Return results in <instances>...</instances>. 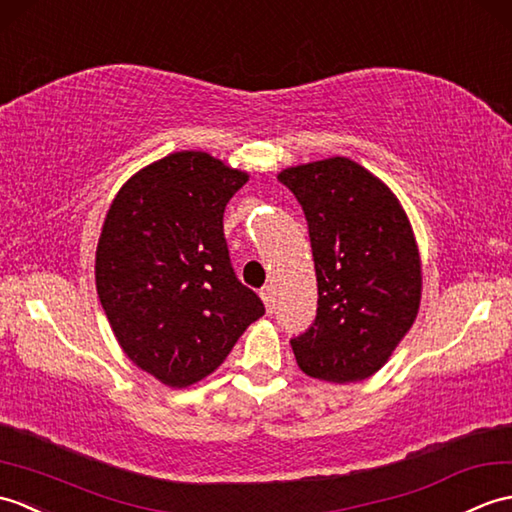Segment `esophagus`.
I'll use <instances>...</instances> for the list:
<instances>
[{"label": "esophagus", "mask_w": 512, "mask_h": 512, "mask_svg": "<svg viewBox=\"0 0 512 512\" xmlns=\"http://www.w3.org/2000/svg\"><path fill=\"white\" fill-rule=\"evenodd\" d=\"M260 298H263L265 306H267V313H274V306H276V293H274V287L267 285L260 289Z\"/></svg>", "instance_id": "1"}]
</instances>
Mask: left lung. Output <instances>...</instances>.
<instances>
[{"instance_id": "1", "label": "left lung", "mask_w": 512, "mask_h": 512, "mask_svg": "<svg viewBox=\"0 0 512 512\" xmlns=\"http://www.w3.org/2000/svg\"><path fill=\"white\" fill-rule=\"evenodd\" d=\"M309 225L317 315L291 339L302 372L328 383L372 377L410 331L420 256L399 199L348 157L282 170Z\"/></svg>"}]
</instances>
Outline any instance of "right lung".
<instances>
[{
  "label": "right lung",
  "mask_w": 512,
  "mask_h": 512,
  "mask_svg": "<svg viewBox=\"0 0 512 512\" xmlns=\"http://www.w3.org/2000/svg\"><path fill=\"white\" fill-rule=\"evenodd\" d=\"M245 181L208 153L179 151L135 173L102 225V309L127 357L170 388L208 377L265 315L223 234L227 201Z\"/></svg>",
  "instance_id": "right-lung-1"
}]
</instances>
